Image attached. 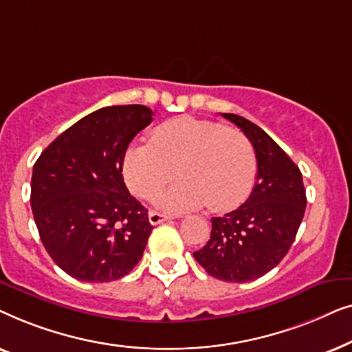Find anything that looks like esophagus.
Returning <instances> with one entry per match:
<instances>
[{
    "mask_svg": "<svg viewBox=\"0 0 352 352\" xmlns=\"http://www.w3.org/2000/svg\"><path fill=\"white\" fill-rule=\"evenodd\" d=\"M168 219H171V216L157 213V211H151V213H148V221H151V224H153V226L165 223V221H168Z\"/></svg>",
    "mask_w": 352,
    "mask_h": 352,
    "instance_id": "esophagus-1",
    "label": "esophagus"
}]
</instances>
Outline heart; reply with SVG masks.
Wrapping results in <instances>:
<instances>
[{
	"label": "heart",
	"mask_w": 352,
	"mask_h": 352,
	"mask_svg": "<svg viewBox=\"0 0 352 352\" xmlns=\"http://www.w3.org/2000/svg\"><path fill=\"white\" fill-rule=\"evenodd\" d=\"M160 205L187 211L205 204L213 211L237 206L252 189L256 155L242 131L194 117H177L158 124L152 144H133L124 153V181L134 194L152 200L176 175Z\"/></svg>",
	"instance_id": "1"
}]
</instances>
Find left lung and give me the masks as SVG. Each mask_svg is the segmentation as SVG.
<instances>
[{"instance_id":"left-lung-1","label":"left lung","mask_w":352,"mask_h":352,"mask_svg":"<svg viewBox=\"0 0 352 352\" xmlns=\"http://www.w3.org/2000/svg\"><path fill=\"white\" fill-rule=\"evenodd\" d=\"M224 118L242 129L256 155V182L248 200L230 213L211 218V235L194 258L211 277L250 282L282 261L305 216L302 175L266 131L235 113Z\"/></svg>"}]
</instances>
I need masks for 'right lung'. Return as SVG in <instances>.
I'll return each mask as SVG.
<instances>
[{"label":"right lung","instance_id":"obj_1","mask_svg":"<svg viewBox=\"0 0 352 352\" xmlns=\"http://www.w3.org/2000/svg\"><path fill=\"white\" fill-rule=\"evenodd\" d=\"M152 115L139 104L96 110L33 165L30 204L40 239L52 261L78 280H117L142 258L153 228L122 173L129 142Z\"/></svg>","mask_w":352,"mask_h":352}]
</instances>
